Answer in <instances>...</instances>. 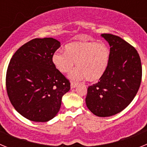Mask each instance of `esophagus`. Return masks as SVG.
Masks as SVG:
<instances>
[{"instance_id":"1","label":"esophagus","mask_w":147,"mask_h":147,"mask_svg":"<svg viewBox=\"0 0 147 147\" xmlns=\"http://www.w3.org/2000/svg\"><path fill=\"white\" fill-rule=\"evenodd\" d=\"M77 85L78 84L76 82H71V89H73V88H75L76 86H77Z\"/></svg>"}]
</instances>
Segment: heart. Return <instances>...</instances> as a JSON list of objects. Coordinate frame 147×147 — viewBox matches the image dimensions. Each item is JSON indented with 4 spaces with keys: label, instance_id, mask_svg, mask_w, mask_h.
<instances>
[{
    "label": "heart",
    "instance_id": "1",
    "mask_svg": "<svg viewBox=\"0 0 147 147\" xmlns=\"http://www.w3.org/2000/svg\"><path fill=\"white\" fill-rule=\"evenodd\" d=\"M110 50L104 44L93 41H76L67 44L65 51H58L53 55L55 67L62 73L69 72L76 62V67L69 78L73 81L86 79L89 82L100 80L107 68Z\"/></svg>",
    "mask_w": 147,
    "mask_h": 147
}]
</instances>
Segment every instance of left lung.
Returning <instances> with one entry per match:
<instances>
[{
  "instance_id": "obj_1",
  "label": "left lung",
  "mask_w": 147,
  "mask_h": 147,
  "mask_svg": "<svg viewBox=\"0 0 147 147\" xmlns=\"http://www.w3.org/2000/svg\"><path fill=\"white\" fill-rule=\"evenodd\" d=\"M101 36L110 46L108 66L99 81L88 87L85 102L94 115L108 117L125 109L135 98L142 67L139 54L130 44L111 34Z\"/></svg>"
}]
</instances>
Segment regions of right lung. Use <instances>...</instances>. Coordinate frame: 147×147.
<instances>
[{"label": "right lung", "mask_w": 147, "mask_h": 147, "mask_svg": "<svg viewBox=\"0 0 147 147\" xmlns=\"http://www.w3.org/2000/svg\"><path fill=\"white\" fill-rule=\"evenodd\" d=\"M60 42L51 37L33 39L12 56L6 71L9 98L15 110L32 121L57 115L70 82L57 69L52 57Z\"/></svg>", "instance_id": "1"}]
</instances>
